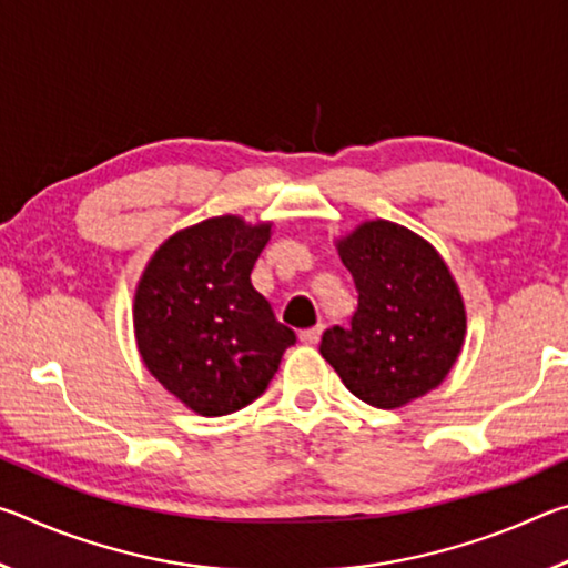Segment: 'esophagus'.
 <instances>
[{
  "label": "esophagus",
  "mask_w": 568,
  "mask_h": 568,
  "mask_svg": "<svg viewBox=\"0 0 568 568\" xmlns=\"http://www.w3.org/2000/svg\"><path fill=\"white\" fill-rule=\"evenodd\" d=\"M321 335H323V325H315V328L301 331V341H303L305 345H315V343L321 341Z\"/></svg>",
  "instance_id": "1"
}]
</instances>
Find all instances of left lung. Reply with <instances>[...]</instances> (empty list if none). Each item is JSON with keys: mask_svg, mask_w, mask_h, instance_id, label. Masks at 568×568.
I'll return each mask as SVG.
<instances>
[{"mask_svg": "<svg viewBox=\"0 0 568 568\" xmlns=\"http://www.w3.org/2000/svg\"><path fill=\"white\" fill-rule=\"evenodd\" d=\"M358 291L348 328L323 333L321 355L355 398L400 408L436 388L456 363L466 311L446 263L426 240L388 220L338 243Z\"/></svg>", "mask_w": 568, "mask_h": 568, "instance_id": "obj_1", "label": "left lung"}]
</instances>
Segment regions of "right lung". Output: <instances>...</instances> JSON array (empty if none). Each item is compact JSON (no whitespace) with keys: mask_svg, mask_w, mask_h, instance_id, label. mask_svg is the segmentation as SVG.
<instances>
[{"mask_svg":"<svg viewBox=\"0 0 568 568\" xmlns=\"http://www.w3.org/2000/svg\"><path fill=\"white\" fill-rule=\"evenodd\" d=\"M271 225L210 217L172 235L134 295L148 371L200 416H227L271 386L295 331L250 283Z\"/></svg>","mask_w":568,"mask_h":568,"instance_id":"right-lung-1","label":"right lung"}]
</instances>
